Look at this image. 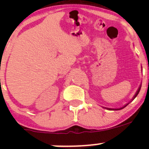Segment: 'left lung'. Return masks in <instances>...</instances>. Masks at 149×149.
I'll list each match as a JSON object with an SVG mask.
<instances>
[{
	"mask_svg": "<svg viewBox=\"0 0 149 149\" xmlns=\"http://www.w3.org/2000/svg\"><path fill=\"white\" fill-rule=\"evenodd\" d=\"M141 85L139 86V88H138L137 91H136V94H135V95L133 96V99H132V100H131V101H133V100H134V99L136 98V97H137V95H138V94H139V93L140 90H141ZM131 101H130V102H131ZM130 102H128L127 104H125V105H124V106H123V107H120V108H117V109H114V108L104 107H104V108H105V109H109V110H120V109H123V108L127 106V105H128V104H129V103H130Z\"/></svg>",
	"mask_w": 149,
	"mask_h": 149,
	"instance_id": "1",
	"label": "left lung"
}]
</instances>
